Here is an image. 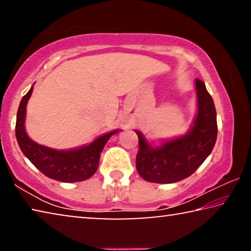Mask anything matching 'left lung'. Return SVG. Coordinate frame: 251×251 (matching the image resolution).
Masks as SVG:
<instances>
[{"instance_id": "obj_1", "label": "left lung", "mask_w": 251, "mask_h": 251, "mask_svg": "<svg viewBox=\"0 0 251 251\" xmlns=\"http://www.w3.org/2000/svg\"><path fill=\"white\" fill-rule=\"evenodd\" d=\"M197 115L190 129L179 137L152 146L139 130L136 168L144 179L172 184L193 175L210 155L217 139V114L205 83L196 78Z\"/></svg>"}]
</instances>
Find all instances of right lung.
<instances>
[{
	"label": "right lung",
	"mask_w": 251,
	"mask_h": 251,
	"mask_svg": "<svg viewBox=\"0 0 251 251\" xmlns=\"http://www.w3.org/2000/svg\"><path fill=\"white\" fill-rule=\"evenodd\" d=\"M33 93V86L21 100L16 116L15 134L23 154L39 171L49 178L62 182L86 180L99 168L100 152L106 143L121 129H115L97 137L88 145L73 150L58 151L35 143L25 130L26 105Z\"/></svg>",
	"instance_id": "obj_1"
}]
</instances>
